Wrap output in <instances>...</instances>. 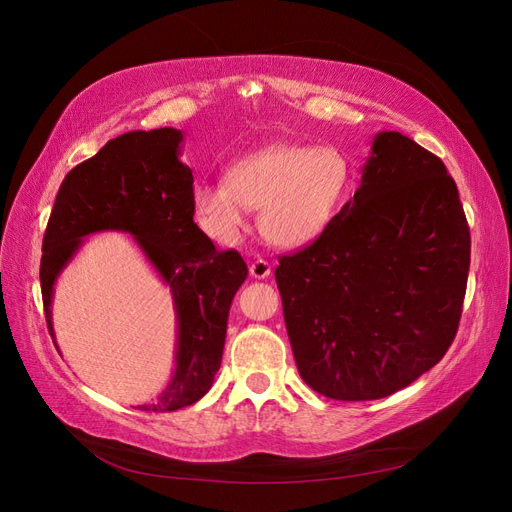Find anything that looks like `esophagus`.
<instances>
[{
    "mask_svg": "<svg viewBox=\"0 0 512 512\" xmlns=\"http://www.w3.org/2000/svg\"><path fill=\"white\" fill-rule=\"evenodd\" d=\"M250 275L256 277V280H267V277L271 275V265H269L267 260L258 258V260H254L252 265H250Z\"/></svg>",
    "mask_w": 512,
    "mask_h": 512,
    "instance_id": "esophagus-1",
    "label": "esophagus"
}]
</instances>
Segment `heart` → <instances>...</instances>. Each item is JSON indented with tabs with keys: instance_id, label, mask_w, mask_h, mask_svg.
I'll list each match as a JSON object with an SVG mask.
<instances>
[{
	"instance_id": "1",
	"label": "heart",
	"mask_w": 512,
	"mask_h": 512,
	"mask_svg": "<svg viewBox=\"0 0 512 512\" xmlns=\"http://www.w3.org/2000/svg\"><path fill=\"white\" fill-rule=\"evenodd\" d=\"M354 166L335 145L275 143L232 162L226 181H200L194 215L220 245H235L260 209V230L273 245L301 250L327 232L348 203Z\"/></svg>"
}]
</instances>
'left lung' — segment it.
Segmentation results:
<instances>
[{"label":"left lung","mask_w":512,"mask_h":512,"mask_svg":"<svg viewBox=\"0 0 512 512\" xmlns=\"http://www.w3.org/2000/svg\"><path fill=\"white\" fill-rule=\"evenodd\" d=\"M333 226L275 269L294 363L339 401L393 395L453 344L470 228L440 158L378 132Z\"/></svg>","instance_id":"left-lung-1"}]
</instances>
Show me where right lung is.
I'll use <instances>...</instances> for the list:
<instances>
[{
	"label": "right lung",
	"instance_id": "add662e5",
	"mask_svg": "<svg viewBox=\"0 0 512 512\" xmlns=\"http://www.w3.org/2000/svg\"><path fill=\"white\" fill-rule=\"evenodd\" d=\"M183 132L134 130L108 141L94 158L61 181L42 241L40 286L46 324L53 329L59 275L81 252L85 237L126 232L173 297L175 369L147 412L192 406L213 384L222 363L228 312L247 277L235 250L218 252L194 222V177L181 162Z\"/></svg>",
	"mask_w": 512,
	"mask_h": 512
}]
</instances>
